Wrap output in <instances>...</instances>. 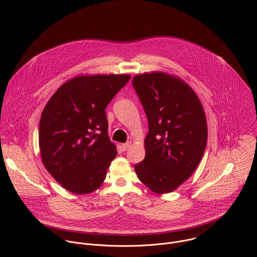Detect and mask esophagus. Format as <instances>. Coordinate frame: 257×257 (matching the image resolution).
Here are the masks:
<instances>
[{
	"mask_svg": "<svg viewBox=\"0 0 257 257\" xmlns=\"http://www.w3.org/2000/svg\"><path fill=\"white\" fill-rule=\"evenodd\" d=\"M131 145H132V142H131V141H129V142L125 143V144H122L121 148H122V150H123V151H126V150L131 146Z\"/></svg>",
	"mask_w": 257,
	"mask_h": 257,
	"instance_id": "34e87169",
	"label": "esophagus"
}]
</instances>
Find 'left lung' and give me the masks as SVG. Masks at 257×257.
<instances>
[{
	"instance_id": "obj_1",
	"label": "left lung",
	"mask_w": 257,
	"mask_h": 257,
	"mask_svg": "<svg viewBox=\"0 0 257 257\" xmlns=\"http://www.w3.org/2000/svg\"><path fill=\"white\" fill-rule=\"evenodd\" d=\"M132 82L149 124L145 159L135 165V172L152 192H172L191 176L203 156L207 122L202 103L175 75L145 72Z\"/></svg>"
}]
</instances>
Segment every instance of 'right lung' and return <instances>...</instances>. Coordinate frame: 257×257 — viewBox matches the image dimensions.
I'll return each instance as SVG.
<instances>
[{
  "mask_svg": "<svg viewBox=\"0 0 257 257\" xmlns=\"http://www.w3.org/2000/svg\"><path fill=\"white\" fill-rule=\"evenodd\" d=\"M128 74L79 75L47 102L39 125L42 162L66 190L88 194L104 182L117 155L105 109L127 84Z\"/></svg>",
  "mask_w": 257,
  "mask_h": 257,
  "instance_id": "right-lung-1",
  "label": "right lung"
}]
</instances>
